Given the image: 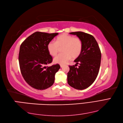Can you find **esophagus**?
I'll list each match as a JSON object with an SVG mask.
<instances>
[{"instance_id":"esophagus-1","label":"esophagus","mask_w":123,"mask_h":123,"mask_svg":"<svg viewBox=\"0 0 123 123\" xmlns=\"http://www.w3.org/2000/svg\"><path fill=\"white\" fill-rule=\"evenodd\" d=\"M60 66H61V68H62V67L64 66V65H60Z\"/></svg>"}]
</instances>
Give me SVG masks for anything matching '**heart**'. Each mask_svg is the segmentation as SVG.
<instances>
[{"instance_id":"b5f03b06","label":"heart","mask_w":123,"mask_h":123,"mask_svg":"<svg viewBox=\"0 0 123 123\" xmlns=\"http://www.w3.org/2000/svg\"><path fill=\"white\" fill-rule=\"evenodd\" d=\"M62 49L63 54L58 55L54 59L56 64H64L72 58L78 57L82 52V42L81 39L67 34H62L56 38L55 43L50 42L47 45V49L49 54L55 56L59 49Z\"/></svg>"}]
</instances>
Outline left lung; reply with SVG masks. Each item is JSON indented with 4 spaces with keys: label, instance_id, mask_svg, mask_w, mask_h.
Instances as JSON below:
<instances>
[{
    "label": "left lung",
    "instance_id": "left-lung-1",
    "mask_svg": "<svg viewBox=\"0 0 123 123\" xmlns=\"http://www.w3.org/2000/svg\"><path fill=\"white\" fill-rule=\"evenodd\" d=\"M76 35L82 42V52L74 62L75 65L69 66L67 82L71 87L77 90L88 88L96 79L99 71L101 53L98 45L92 35L82 32L69 33ZM79 64V67L76 66Z\"/></svg>",
    "mask_w": 123,
    "mask_h": 123
}]
</instances>
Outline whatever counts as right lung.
<instances>
[{"label": "right lung", "instance_id": "right-lung-1", "mask_svg": "<svg viewBox=\"0 0 123 123\" xmlns=\"http://www.w3.org/2000/svg\"><path fill=\"white\" fill-rule=\"evenodd\" d=\"M58 34L36 32L21 45L19 54L20 71L24 79L32 88L42 90L54 82L55 74L61 67L59 64L46 66L53 61L47 45Z\"/></svg>", "mask_w": 123, "mask_h": 123}]
</instances>
